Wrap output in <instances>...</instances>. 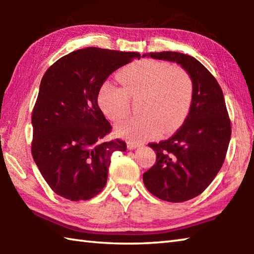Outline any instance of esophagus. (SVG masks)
Instances as JSON below:
<instances>
[{
  "label": "esophagus",
  "mask_w": 254,
  "mask_h": 254,
  "mask_svg": "<svg viewBox=\"0 0 254 254\" xmlns=\"http://www.w3.org/2000/svg\"><path fill=\"white\" fill-rule=\"evenodd\" d=\"M136 147H139V144H137L136 142H133V141H128L127 142V148L128 149H135Z\"/></svg>",
  "instance_id": "1"
}]
</instances>
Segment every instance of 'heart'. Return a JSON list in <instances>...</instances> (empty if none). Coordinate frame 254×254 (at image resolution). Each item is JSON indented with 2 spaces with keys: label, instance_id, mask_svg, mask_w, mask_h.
<instances>
[{
  "label": "heart",
  "instance_id": "obj_1",
  "mask_svg": "<svg viewBox=\"0 0 254 254\" xmlns=\"http://www.w3.org/2000/svg\"><path fill=\"white\" fill-rule=\"evenodd\" d=\"M123 87L105 81L98 89L97 102L103 113L119 122L130 113L131 98H142V114L119 124L117 133L133 141H143L175 131L190 109L194 85L190 75L179 66L143 59L128 64L119 72Z\"/></svg>",
  "mask_w": 254,
  "mask_h": 254
}]
</instances>
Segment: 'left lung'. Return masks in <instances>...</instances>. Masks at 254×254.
I'll return each mask as SVG.
<instances>
[{"instance_id": "1", "label": "left lung", "mask_w": 254, "mask_h": 254, "mask_svg": "<svg viewBox=\"0 0 254 254\" xmlns=\"http://www.w3.org/2000/svg\"><path fill=\"white\" fill-rule=\"evenodd\" d=\"M143 56L179 64L194 85L184 124L168 140L149 143L157 159L143 174L144 186L152 195L182 203L200 195L222 168L231 139V120L221 86L198 60L175 51Z\"/></svg>"}]
</instances>
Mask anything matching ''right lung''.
Instances as JSON below:
<instances>
[{
  "label": "right lung",
  "mask_w": 254,
  "mask_h": 254,
  "mask_svg": "<svg viewBox=\"0 0 254 254\" xmlns=\"http://www.w3.org/2000/svg\"><path fill=\"white\" fill-rule=\"evenodd\" d=\"M139 53L79 49L53 64L42 77L32 110L31 153L56 194L87 200L105 187L111 157L126 141H105L112 131L97 103L98 89L112 72Z\"/></svg>",
  "instance_id": "obj_1"
}]
</instances>
